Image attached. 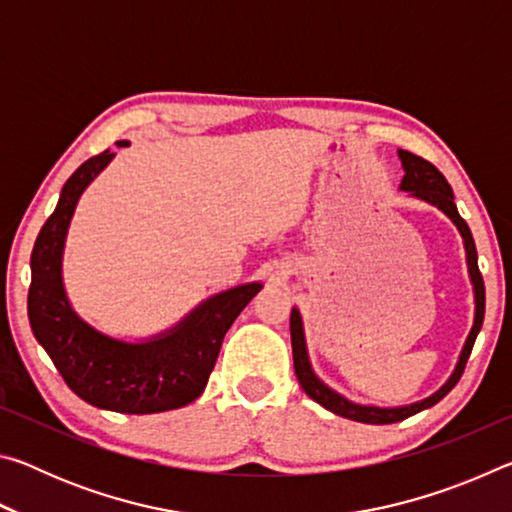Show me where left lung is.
I'll return each mask as SVG.
<instances>
[{"instance_id": "obj_1", "label": "left lung", "mask_w": 512, "mask_h": 512, "mask_svg": "<svg viewBox=\"0 0 512 512\" xmlns=\"http://www.w3.org/2000/svg\"><path fill=\"white\" fill-rule=\"evenodd\" d=\"M397 155H400L402 167H404V178H402L400 189H404V192H409L415 198H422V201L436 205L438 210H443L449 216V219H452V223L456 225L458 232H461L463 244H465V255H467V271H470V280H472V287H474V305H476L474 307V325H472L470 336H467V341L463 345L461 357H458L456 370L452 372V377L447 379V384L440 388V391L429 395L427 400H420V402L409 404V406H397V409H381V406H366V404L350 402L348 397L336 393L334 388H329L327 384H323V381L316 377V372L311 370V363H309L307 343H305V329H302L300 311L293 307L291 309L293 368H296V377L300 381L302 391H305L311 397V400L318 402L320 406H325L327 411L341 415V418L366 422V424L400 422V420L411 418V415L429 409V406L438 404L440 400H443V397L449 391H452V388L458 384V379H461V375H463L465 363H467V359H470V352L474 348L476 334H479V329L483 325V314H485V287H483V277H481V271H479V262H476V246H474L470 228H467L463 216L458 214V210H456L452 187H449L443 173L433 167L431 162L420 158V155H413L411 151H402V149L397 151Z\"/></svg>"}]
</instances>
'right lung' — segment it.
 <instances>
[{
  "instance_id": "right-lung-1",
  "label": "right lung",
  "mask_w": 512,
  "mask_h": 512,
  "mask_svg": "<svg viewBox=\"0 0 512 512\" xmlns=\"http://www.w3.org/2000/svg\"><path fill=\"white\" fill-rule=\"evenodd\" d=\"M112 158L115 153L103 151L83 162L42 225L31 253L29 323L65 384L88 404L133 415L180 409L205 391L225 332L262 284L216 293L176 327L140 343L112 339L85 323L65 296L63 248L76 203Z\"/></svg>"
}]
</instances>
